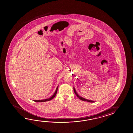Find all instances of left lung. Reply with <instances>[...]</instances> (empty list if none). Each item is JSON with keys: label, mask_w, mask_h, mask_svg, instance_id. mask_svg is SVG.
I'll return each mask as SVG.
<instances>
[{"label": "left lung", "mask_w": 133, "mask_h": 133, "mask_svg": "<svg viewBox=\"0 0 133 133\" xmlns=\"http://www.w3.org/2000/svg\"><path fill=\"white\" fill-rule=\"evenodd\" d=\"M74 91L75 92V94H76V95L79 98V99H80L81 100H82V101H87V102H89L91 103H94L95 102L94 101H92V100H88V99H85V98H82V97H81V96H79L78 94H77V92H76V90H75V89L74 88Z\"/></svg>", "instance_id": "1"}]
</instances>
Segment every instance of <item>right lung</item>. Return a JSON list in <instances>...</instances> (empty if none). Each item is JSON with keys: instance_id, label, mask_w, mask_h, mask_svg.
<instances>
[{"instance_id": "1", "label": "right lung", "mask_w": 133, "mask_h": 133, "mask_svg": "<svg viewBox=\"0 0 133 133\" xmlns=\"http://www.w3.org/2000/svg\"><path fill=\"white\" fill-rule=\"evenodd\" d=\"M57 89H58V87L57 88V89H56V90L55 93L54 94H53L52 96H51V98H47V99H43V100H34V101L36 102H45V101H50V100H51V99H53V98L55 97V96H56V95L57 94Z\"/></svg>"}]
</instances>
